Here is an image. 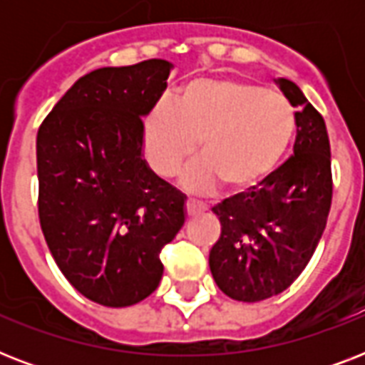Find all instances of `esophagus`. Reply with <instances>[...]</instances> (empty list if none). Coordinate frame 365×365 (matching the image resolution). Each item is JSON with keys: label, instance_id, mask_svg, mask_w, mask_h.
<instances>
[{"label": "esophagus", "instance_id": "34e87169", "mask_svg": "<svg viewBox=\"0 0 365 365\" xmlns=\"http://www.w3.org/2000/svg\"><path fill=\"white\" fill-rule=\"evenodd\" d=\"M202 210H205V205H200L199 200H195V199L185 200V212H187V216H197V214H200Z\"/></svg>", "mask_w": 365, "mask_h": 365}]
</instances>
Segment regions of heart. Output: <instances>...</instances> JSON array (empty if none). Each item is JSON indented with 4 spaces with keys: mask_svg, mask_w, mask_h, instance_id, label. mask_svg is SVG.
Returning a JSON list of instances; mask_svg holds the SVG:
<instances>
[{
    "mask_svg": "<svg viewBox=\"0 0 365 365\" xmlns=\"http://www.w3.org/2000/svg\"><path fill=\"white\" fill-rule=\"evenodd\" d=\"M295 111L288 98L237 77L185 83L172 104L160 102L143 121V145L159 176H174L199 142L200 159L182 183L210 193L225 183L246 191L271 176L294 140Z\"/></svg>",
    "mask_w": 365,
    "mask_h": 365,
    "instance_id": "obj_1",
    "label": "heart"
}]
</instances>
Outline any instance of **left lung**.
<instances>
[{"label":"left lung","instance_id":"1","mask_svg":"<svg viewBox=\"0 0 365 365\" xmlns=\"http://www.w3.org/2000/svg\"><path fill=\"white\" fill-rule=\"evenodd\" d=\"M294 106V155L259 185L212 208L222 235L210 250V271L231 299L255 303L292 286L322 239L331 206V153L326 123L301 88L274 79Z\"/></svg>","mask_w":365,"mask_h":365}]
</instances>
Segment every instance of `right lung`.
Listing matches in <instances>:
<instances>
[{"instance_id": "1", "label": "right lung", "mask_w": 365, "mask_h": 365, "mask_svg": "<svg viewBox=\"0 0 365 365\" xmlns=\"http://www.w3.org/2000/svg\"><path fill=\"white\" fill-rule=\"evenodd\" d=\"M172 64L100 68L73 83L37 130L39 223L73 288L104 307L140 303L160 250L185 222V195L143 159V119Z\"/></svg>"}]
</instances>
